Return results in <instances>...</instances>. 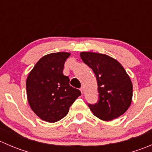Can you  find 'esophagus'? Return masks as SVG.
Instances as JSON below:
<instances>
[{
  "label": "esophagus",
  "instance_id": "obj_1",
  "mask_svg": "<svg viewBox=\"0 0 152 152\" xmlns=\"http://www.w3.org/2000/svg\"><path fill=\"white\" fill-rule=\"evenodd\" d=\"M80 90H81V92H82V94H83L84 93V91H85V88H84V87H82L80 88Z\"/></svg>",
  "mask_w": 152,
  "mask_h": 152
}]
</instances>
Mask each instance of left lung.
Here are the masks:
<instances>
[{
  "label": "left lung",
  "instance_id": "1",
  "mask_svg": "<svg viewBox=\"0 0 152 152\" xmlns=\"http://www.w3.org/2000/svg\"><path fill=\"white\" fill-rule=\"evenodd\" d=\"M80 56L97 79L99 101L94 104H88L93 115L106 121L122 115L132 99V84L123 66L102 53L82 52Z\"/></svg>",
  "mask_w": 152,
  "mask_h": 152
}]
</instances>
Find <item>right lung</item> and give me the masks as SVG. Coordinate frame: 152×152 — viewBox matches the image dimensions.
<instances>
[{
  "instance_id": "right-lung-1",
  "label": "right lung",
  "mask_w": 152,
  "mask_h": 152,
  "mask_svg": "<svg viewBox=\"0 0 152 152\" xmlns=\"http://www.w3.org/2000/svg\"><path fill=\"white\" fill-rule=\"evenodd\" d=\"M70 53L58 52L41 58L26 80L27 99L31 108L45 121L54 123L63 118L69 108L81 96L80 90L69 85L64 76L65 62Z\"/></svg>"
}]
</instances>
